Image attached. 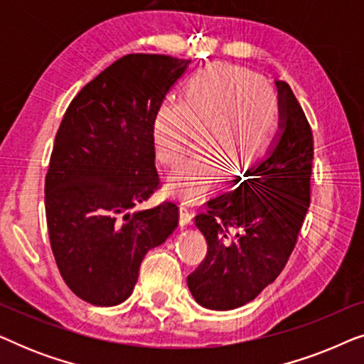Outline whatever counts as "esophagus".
Wrapping results in <instances>:
<instances>
[{
    "label": "esophagus",
    "instance_id": "obj_1",
    "mask_svg": "<svg viewBox=\"0 0 364 364\" xmlns=\"http://www.w3.org/2000/svg\"><path fill=\"white\" fill-rule=\"evenodd\" d=\"M192 218H193V212L192 208L188 207V203H181V225L182 227L191 225Z\"/></svg>",
    "mask_w": 364,
    "mask_h": 364
}]
</instances>
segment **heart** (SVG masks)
<instances>
[{
  "mask_svg": "<svg viewBox=\"0 0 364 364\" xmlns=\"http://www.w3.org/2000/svg\"><path fill=\"white\" fill-rule=\"evenodd\" d=\"M280 126L275 92L247 69L217 66L186 82L181 101L167 99L152 122L156 157L173 166L187 151L192 131H203L200 151L167 178V192L183 200L205 197L223 176V162L252 167L268 152Z\"/></svg>",
  "mask_w": 364,
  "mask_h": 364,
  "instance_id": "heart-1",
  "label": "heart"
}]
</instances>
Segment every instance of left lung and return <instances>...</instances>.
<instances>
[{
	"mask_svg": "<svg viewBox=\"0 0 364 364\" xmlns=\"http://www.w3.org/2000/svg\"><path fill=\"white\" fill-rule=\"evenodd\" d=\"M275 84L280 126L267 156L196 217L208 250L187 285L208 310L243 306L275 282L310 207L311 127L291 87Z\"/></svg>",
	"mask_w": 364,
	"mask_h": 364,
	"instance_id": "1",
	"label": "left lung"
}]
</instances>
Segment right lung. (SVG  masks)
<instances>
[{"label": "right lung", "mask_w": 364, "mask_h": 364, "mask_svg": "<svg viewBox=\"0 0 364 364\" xmlns=\"http://www.w3.org/2000/svg\"><path fill=\"white\" fill-rule=\"evenodd\" d=\"M191 59L127 54L86 84L58 129L44 205L58 268L74 295L126 301L142 258L172 235V202L134 210L159 187L152 122Z\"/></svg>", "instance_id": "right-lung-1"}]
</instances>
